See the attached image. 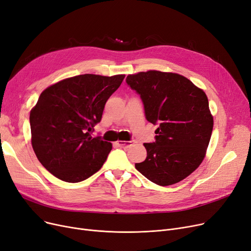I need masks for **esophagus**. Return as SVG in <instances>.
<instances>
[{"label":"esophagus","instance_id":"1","mask_svg":"<svg viewBox=\"0 0 251 251\" xmlns=\"http://www.w3.org/2000/svg\"><path fill=\"white\" fill-rule=\"evenodd\" d=\"M134 144L133 140H130V141H123V140H119L117 141V145L120 148H129L130 146H132Z\"/></svg>","mask_w":251,"mask_h":251}]
</instances>
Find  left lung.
I'll list each match as a JSON object with an SVG mask.
<instances>
[{
    "mask_svg": "<svg viewBox=\"0 0 251 251\" xmlns=\"http://www.w3.org/2000/svg\"><path fill=\"white\" fill-rule=\"evenodd\" d=\"M126 83L140 95L148 121L158 125L135 168L162 187L184 179L202 163L212 133L205 92L181 75L159 71L129 75Z\"/></svg>",
    "mask_w": 251,
    "mask_h": 251,
    "instance_id": "8db88e82",
    "label": "left lung"
}]
</instances>
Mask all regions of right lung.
I'll return each mask as SVG.
<instances>
[{
	"instance_id": "right-lung-1",
	"label": "right lung",
	"mask_w": 251,
	"mask_h": 251,
	"mask_svg": "<svg viewBox=\"0 0 251 251\" xmlns=\"http://www.w3.org/2000/svg\"><path fill=\"white\" fill-rule=\"evenodd\" d=\"M125 75L85 74L43 91L29 114L31 146L41 164L67 182L85 180L99 171L112 144L92 137L104 104Z\"/></svg>"
}]
</instances>
